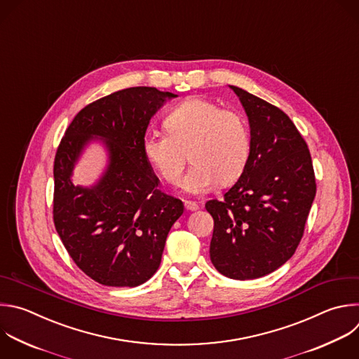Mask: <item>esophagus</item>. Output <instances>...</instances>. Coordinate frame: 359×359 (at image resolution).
Wrapping results in <instances>:
<instances>
[{"label": "esophagus", "mask_w": 359, "mask_h": 359, "mask_svg": "<svg viewBox=\"0 0 359 359\" xmlns=\"http://www.w3.org/2000/svg\"><path fill=\"white\" fill-rule=\"evenodd\" d=\"M184 207H186V210H189V211H197V210H198V204L194 203V201H190V200H186V201H184Z\"/></svg>", "instance_id": "obj_1"}]
</instances>
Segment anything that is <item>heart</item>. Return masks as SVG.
<instances>
[{"mask_svg":"<svg viewBox=\"0 0 359 359\" xmlns=\"http://www.w3.org/2000/svg\"><path fill=\"white\" fill-rule=\"evenodd\" d=\"M166 130L145 134L144 155L163 180L177 184L189 152L193 165L182 182L189 194H205L219 180L232 183L248 163L251 140L245 119L212 101H183L168 115Z\"/></svg>","mask_w":359,"mask_h":359,"instance_id":"b5f03b06","label":"heart"}]
</instances>
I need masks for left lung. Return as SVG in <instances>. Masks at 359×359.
Here are the masks:
<instances>
[{"instance_id": "left-lung-1", "label": "left lung", "mask_w": 359, "mask_h": 359, "mask_svg": "<svg viewBox=\"0 0 359 359\" xmlns=\"http://www.w3.org/2000/svg\"><path fill=\"white\" fill-rule=\"evenodd\" d=\"M248 116L251 151L238 182L205 210L214 219L210 258L224 276L257 279L294 254L316 196L307 144L278 107L235 86Z\"/></svg>"}]
</instances>
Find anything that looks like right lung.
Returning <instances> with one entry per match:
<instances>
[{
  "label": "right lung",
  "instance_id": "right-lung-1",
  "mask_svg": "<svg viewBox=\"0 0 359 359\" xmlns=\"http://www.w3.org/2000/svg\"><path fill=\"white\" fill-rule=\"evenodd\" d=\"M177 94L130 87L84 107L57 148L53 221L74 264L93 280L135 287L158 271L182 200L163 194L142 141L151 118ZM100 142L107 165L91 187L72 183L83 149Z\"/></svg>",
  "mask_w": 359,
  "mask_h": 359
}]
</instances>
